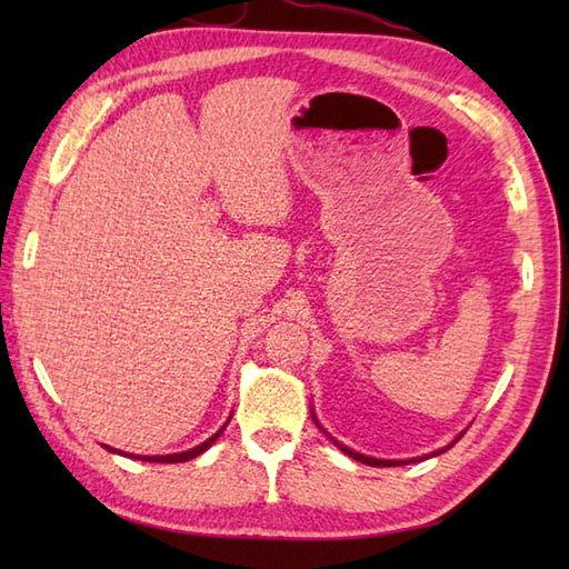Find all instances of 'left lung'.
Instances as JSON below:
<instances>
[{
    "instance_id": "8db88e82",
    "label": "left lung",
    "mask_w": 569,
    "mask_h": 569,
    "mask_svg": "<svg viewBox=\"0 0 569 569\" xmlns=\"http://www.w3.org/2000/svg\"><path fill=\"white\" fill-rule=\"evenodd\" d=\"M312 418H316V416H312ZM316 422H318V420H316ZM318 426H320V422H318ZM462 435H465V432H459L457 438H455L450 445H447V447H452V445H455L459 438H462ZM330 440H332L337 447H340V450H342L345 455H349V457H352V459H357V462H361V465H369V467H401V465L413 462V459H377V457H367V455H359V452H355V450H349V447L340 445V442H337L335 438H330ZM447 447H442V450L432 452V455H440V452H445ZM426 457H430V455H426ZM416 459H422V457H416Z\"/></svg>"
}]
</instances>
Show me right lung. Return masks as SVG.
<instances>
[{"label": "right lung", "mask_w": 569, "mask_h": 569, "mask_svg": "<svg viewBox=\"0 0 569 569\" xmlns=\"http://www.w3.org/2000/svg\"><path fill=\"white\" fill-rule=\"evenodd\" d=\"M222 430H224V426L220 428V430H217L214 435H212V438H208V440H204L202 445H198V447H192V450H188V452H176V455H129V457H134V459H143V462H161V465H176V462H188V459H192V457H198V455H202L204 450H210V447H212V442L217 440V438H220V435H222ZM107 447V445H104ZM107 450H110V452H117L114 450V447H107ZM119 455H127V452H119Z\"/></svg>", "instance_id": "right-lung-1"}]
</instances>
